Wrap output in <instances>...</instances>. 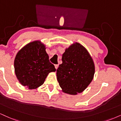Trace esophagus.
<instances>
[{"label":"esophagus","instance_id":"34e87169","mask_svg":"<svg viewBox=\"0 0 121 121\" xmlns=\"http://www.w3.org/2000/svg\"><path fill=\"white\" fill-rule=\"evenodd\" d=\"M58 65H55V68H56V69H57V68H58Z\"/></svg>","mask_w":121,"mask_h":121}]
</instances>
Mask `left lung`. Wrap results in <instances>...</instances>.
I'll return each mask as SVG.
<instances>
[{
  "instance_id": "1",
  "label": "left lung",
  "mask_w": 121,
  "mask_h": 121,
  "mask_svg": "<svg viewBox=\"0 0 121 121\" xmlns=\"http://www.w3.org/2000/svg\"><path fill=\"white\" fill-rule=\"evenodd\" d=\"M62 63L56 69V77L62 91L76 95L87 88L95 73L92 58L85 48L75 43L66 48Z\"/></svg>"
}]
</instances>
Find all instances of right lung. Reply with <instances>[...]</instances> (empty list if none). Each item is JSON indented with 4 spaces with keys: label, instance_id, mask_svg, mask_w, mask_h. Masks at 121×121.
<instances>
[{
    "label": "right lung",
    "instance_id": "obj_1",
    "mask_svg": "<svg viewBox=\"0 0 121 121\" xmlns=\"http://www.w3.org/2000/svg\"><path fill=\"white\" fill-rule=\"evenodd\" d=\"M45 49L44 44L34 41L22 48L15 58L16 77L21 84L29 89L40 87L49 73L56 71L54 65L49 62Z\"/></svg>",
    "mask_w": 121,
    "mask_h": 121
}]
</instances>
